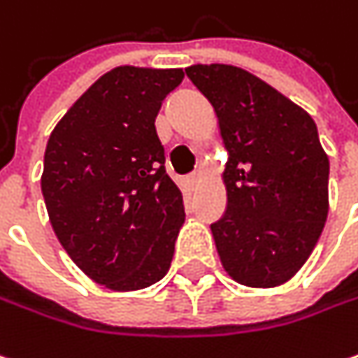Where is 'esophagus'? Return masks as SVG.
I'll return each instance as SVG.
<instances>
[{"label": "esophagus", "mask_w": 358, "mask_h": 358, "mask_svg": "<svg viewBox=\"0 0 358 358\" xmlns=\"http://www.w3.org/2000/svg\"><path fill=\"white\" fill-rule=\"evenodd\" d=\"M200 178H202V174H200V172H192V174H190V176L186 178V182H188L190 186H196V184L200 182Z\"/></svg>", "instance_id": "1"}]
</instances>
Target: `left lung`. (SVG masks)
Segmentation results:
<instances>
[{"label": "left lung", "instance_id": "left-lung-1", "mask_svg": "<svg viewBox=\"0 0 358 358\" xmlns=\"http://www.w3.org/2000/svg\"><path fill=\"white\" fill-rule=\"evenodd\" d=\"M186 76L212 103L228 152L226 212L210 224L222 266L246 287H278L310 257L329 214L317 124L241 68L198 64Z\"/></svg>", "mask_w": 358, "mask_h": 358}]
</instances>
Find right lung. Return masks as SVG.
Returning a JSON list of instances; mask_svg holds the SVG:
<instances>
[{
	"label": "right lung",
	"mask_w": 358,
	"mask_h": 358,
	"mask_svg": "<svg viewBox=\"0 0 358 358\" xmlns=\"http://www.w3.org/2000/svg\"><path fill=\"white\" fill-rule=\"evenodd\" d=\"M182 80V70L108 71L48 140L50 222L71 260L106 288H146L170 268L186 214L154 122Z\"/></svg>",
	"instance_id": "right-lung-1"
}]
</instances>
